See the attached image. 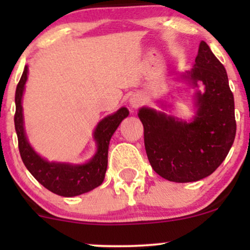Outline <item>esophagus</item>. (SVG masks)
I'll use <instances>...</instances> for the list:
<instances>
[{"label": "esophagus", "mask_w": 250, "mask_h": 250, "mask_svg": "<svg viewBox=\"0 0 250 250\" xmlns=\"http://www.w3.org/2000/svg\"><path fill=\"white\" fill-rule=\"evenodd\" d=\"M145 102V100L142 99V96L140 94H133L129 99V104H130L131 109H137L139 107H141Z\"/></svg>", "instance_id": "esophagus-1"}]
</instances>
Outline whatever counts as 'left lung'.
<instances>
[{
	"label": "left lung",
	"instance_id": "8db88e82",
	"mask_svg": "<svg viewBox=\"0 0 250 250\" xmlns=\"http://www.w3.org/2000/svg\"><path fill=\"white\" fill-rule=\"evenodd\" d=\"M189 85L205 89L195 94L193 120L167 115L153 108H140L145 147L151 167L173 182L205 179L225 161L236 134L234 96L223 64L201 41L193 69L181 74Z\"/></svg>",
	"mask_w": 250,
	"mask_h": 250
}]
</instances>
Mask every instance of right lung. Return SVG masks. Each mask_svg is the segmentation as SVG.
I'll return each instance as SVG.
<instances>
[{
    "instance_id": "obj_1",
    "label": "right lung",
    "mask_w": 250,
    "mask_h": 250,
    "mask_svg": "<svg viewBox=\"0 0 250 250\" xmlns=\"http://www.w3.org/2000/svg\"><path fill=\"white\" fill-rule=\"evenodd\" d=\"M27 79L28 65H25L16 88V111L14 116L20 154L25 167L43 187L60 196H77L101 186L108 166L109 142L122 120L129 115L128 109L125 107L120 108L116 113L105 116L97 123L94 130V141L96 143L97 149L95 155L88 162L82 165L49 162L36 153L35 149L31 147L28 141L25 134L22 97H23Z\"/></svg>"
}]
</instances>
